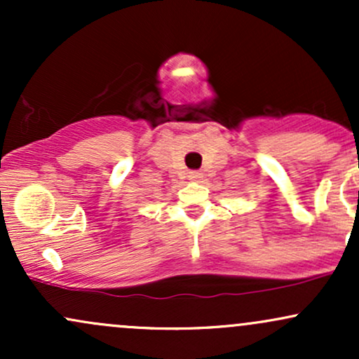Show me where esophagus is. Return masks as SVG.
I'll return each instance as SVG.
<instances>
[{
  "label": "esophagus",
  "instance_id": "obj_1",
  "mask_svg": "<svg viewBox=\"0 0 359 359\" xmlns=\"http://www.w3.org/2000/svg\"><path fill=\"white\" fill-rule=\"evenodd\" d=\"M189 179H191V180H201V179H203V174H201L199 170L189 172Z\"/></svg>",
  "mask_w": 359,
  "mask_h": 359
}]
</instances>
